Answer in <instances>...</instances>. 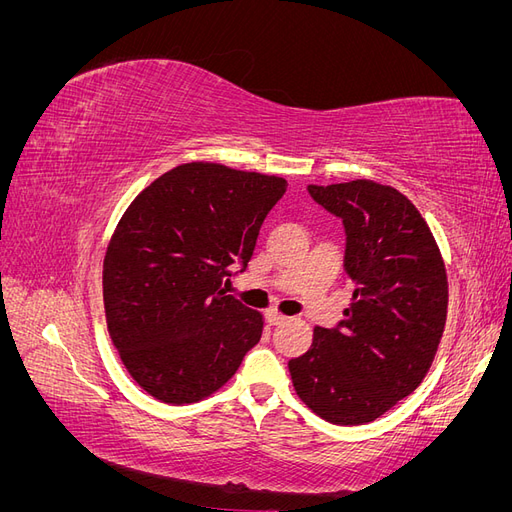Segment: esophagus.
Masks as SVG:
<instances>
[{
	"label": "esophagus",
	"instance_id": "obj_1",
	"mask_svg": "<svg viewBox=\"0 0 512 512\" xmlns=\"http://www.w3.org/2000/svg\"><path fill=\"white\" fill-rule=\"evenodd\" d=\"M265 318H267V322H269V324H273V327H277V324H284V322L288 320L284 314L275 312V309H269V312L265 314Z\"/></svg>",
	"mask_w": 512,
	"mask_h": 512
}]
</instances>
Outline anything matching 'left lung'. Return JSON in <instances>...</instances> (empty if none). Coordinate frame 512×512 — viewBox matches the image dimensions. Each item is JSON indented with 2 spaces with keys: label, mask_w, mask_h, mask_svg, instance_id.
I'll use <instances>...</instances> for the list:
<instances>
[{
  "label": "left lung",
  "mask_w": 512,
  "mask_h": 512,
  "mask_svg": "<svg viewBox=\"0 0 512 512\" xmlns=\"http://www.w3.org/2000/svg\"><path fill=\"white\" fill-rule=\"evenodd\" d=\"M346 228L352 303L337 329L288 363L303 404L333 425H363L418 389L446 324L448 280L440 247L410 200L391 185L356 179L309 185Z\"/></svg>",
  "instance_id": "1"
}]
</instances>
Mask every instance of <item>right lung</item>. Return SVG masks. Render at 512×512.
I'll return each instance as SVG.
<instances>
[{
    "mask_svg": "<svg viewBox=\"0 0 512 512\" xmlns=\"http://www.w3.org/2000/svg\"><path fill=\"white\" fill-rule=\"evenodd\" d=\"M286 179L213 162L168 170L138 194L106 247V327L134 382L183 406L220 391L260 342L262 314L224 292L254 256Z\"/></svg>",
    "mask_w": 512,
    "mask_h": 512,
    "instance_id": "obj_1",
    "label": "right lung"
}]
</instances>
